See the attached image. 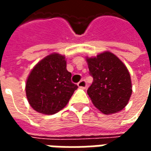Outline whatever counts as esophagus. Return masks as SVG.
I'll return each mask as SVG.
<instances>
[{
  "mask_svg": "<svg viewBox=\"0 0 151 151\" xmlns=\"http://www.w3.org/2000/svg\"><path fill=\"white\" fill-rule=\"evenodd\" d=\"M78 86L79 88L81 89H86V82L85 80H82L78 83Z\"/></svg>",
  "mask_w": 151,
  "mask_h": 151,
  "instance_id": "1",
  "label": "esophagus"
}]
</instances>
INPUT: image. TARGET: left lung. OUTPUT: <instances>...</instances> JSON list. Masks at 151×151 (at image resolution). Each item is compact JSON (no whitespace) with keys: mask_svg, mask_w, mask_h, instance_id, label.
I'll list each match as a JSON object with an SVG mask.
<instances>
[{"mask_svg":"<svg viewBox=\"0 0 151 151\" xmlns=\"http://www.w3.org/2000/svg\"><path fill=\"white\" fill-rule=\"evenodd\" d=\"M93 82L87 94L93 104L106 115L121 111L132 95V83L126 66L110 52L86 57Z\"/></svg>","mask_w":151,"mask_h":151,"instance_id":"obj_1","label":"left lung"}]
</instances>
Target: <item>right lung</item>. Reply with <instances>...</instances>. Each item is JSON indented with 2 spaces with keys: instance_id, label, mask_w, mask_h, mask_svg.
Wrapping results in <instances>:
<instances>
[{
  "instance_id": "obj_1",
  "label": "right lung",
  "mask_w": 151,
  "mask_h": 151,
  "mask_svg": "<svg viewBox=\"0 0 151 151\" xmlns=\"http://www.w3.org/2000/svg\"><path fill=\"white\" fill-rule=\"evenodd\" d=\"M65 56L52 53L41 60L31 70L26 84V94L31 108L52 115L65 108L78 86L71 82Z\"/></svg>"
}]
</instances>
